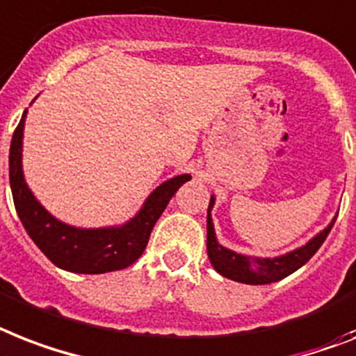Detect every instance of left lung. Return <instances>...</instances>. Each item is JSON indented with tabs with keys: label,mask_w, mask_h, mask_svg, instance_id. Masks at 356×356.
Here are the masks:
<instances>
[{
	"label": "left lung",
	"mask_w": 356,
	"mask_h": 356,
	"mask_svg": "<svg viewBox=\"0 0 356 356\" xmlns=\"http://www.w3.org/2000/svg\"><path fill=\"white\" fill-rule=\"evenodd\" d=\"M213 203H216V199L212 195L210 204H208L207 218L208 258H210V263H212L213 268L221 276L234 280V282L248 283V285H265V283L280 282V280L287 278L289 274H293L294 270H298L322 247V243L325 241V238H327L334 225L333 219L327 225V228H323L322 232L316 234L309 243L296 248L293 252H287L285 256H278V258H254V256H243V254L228 250L223 245L218 243L216 232H213L212 218H210V210L213 208Z\"/></svg>",
	"instance_id": "left-lung-1"
}]
</instances>
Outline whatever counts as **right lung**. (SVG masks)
Listing matches in <instances>:
<instances>
[{
  "label": "right lung",
  "mask_w": 356,
  "mask_h": 356,
  "mask_svg": "<svg viewBox=\"0 0 356 356\" xmlns=\"http://www.w3.org/2000/svg\"><path fill=\"white\" fill-rule=\"evenodd\" d=\"M25 113L10 143L8 179L14 207L31 239L56 267L69 273L104 274L129 267L144 252L149 234L164 208L168 207L170 199L192 177L184 173L164 181L153 190L137 216L122 227L76 228L65 225L38 203L23 177L22 140Z\"/></svg>",
  "instance_id": "obj_1"
}]
</instances>
